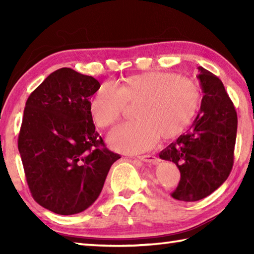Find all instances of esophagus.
I'll use <instances>...</instances> for the list:
<instances>
[{
    "label": "esophagus",
    "instance_id": "1",
    "mask_svg": "<svg viewBox=\"0 0 254 254\" xmlns=\"http://www.w3.org/2000/svg\"><path fill=\"white\" fill-rule=\"evenodd\" d=\"M137 159L143 162H156L158 159L154 157V156H151V154H145V156H140L137 157Z\"/></svg>",
    "mask_w": 254,
    "mask_h": 254
}]
</instances>
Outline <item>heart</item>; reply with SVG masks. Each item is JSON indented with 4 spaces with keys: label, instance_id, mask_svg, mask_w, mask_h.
<instances>
[{
    "label": "heart",
    "instance_id": "heart-1",
    "mask_svg": "<svg viewBox=\"0 0 254 254\" xmlns=\"http://www.w3.org/2000/svg\"><path fill=\"white\" fill-rule=\"evenodd\" d=\"M200 104V92L194 81L170 72L149 71L127 77L117 89L102 85L89 101L92 118L100 127H113L126 106H134V122L114 128L107 141L126 153L142 152L157 136L173 140L186 130Z\"/></svg>",
    "mask_w": 254,
    "mask_h": 254
}]
</instances>
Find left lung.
I'll use <instances>...</instances> for the list:
<instances>
[{
	"label": "left lung",
	"mask_w": 254,
	"mask_h": 254,
	"mask_svg": "<svg viewBox=\"0 0 254 254\" xmlns=\"http://www.w3.org/2000/svg\"><path fill=\"white\" fill-rule=\"evenodd\" d=\"M203 100L186 134L159 153L173 161L180 182L171 194L175 199L196 201L212 194L229 177L234 161L238 115L224 85L212 72L198 67Z\"/></svg>",
	"instance_id": "1"
}]
</instances>
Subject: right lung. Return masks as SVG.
Here are the masks:
<instances>
[{
	"mask_svg": "<svg viewBox=\"0 0 254 254\" xmlns=\"http://www.w3.org/2000/svg\"><path fill=\"white\" fill-rule=\"evenodd\" d=\"M98 80L60 68L30 94L18 148L33 199L59 215L88 208L121 158L95 131L89 100Z\"/></svg>",
	"mask_w": 254,
	"mask_h": 254,
	"instance_id": "obj_1",
	"label": "right lung"
}]
</instances>
